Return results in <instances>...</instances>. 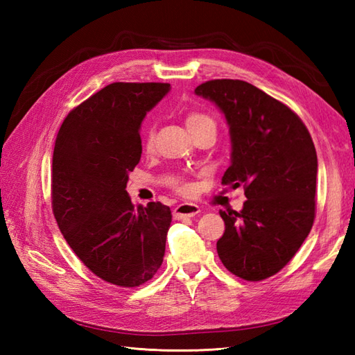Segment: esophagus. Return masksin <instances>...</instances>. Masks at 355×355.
I'll return each mask as SVG.
<instances>
[{
  "instance_id": "esophagus-1",
  "label": "esophagus",
  "mask_w": 355,
  "mask_h": 355,
  "mask_svg": "<svg viewBox=\"0 0 355 355\" xmlns=\"http://www.w3.org/2000/svg\"><path fill=\"white\" fill-rule=\"evenodd\" d=\"M198 214L200 207L197 205H193V202H182V205H178L173 209V216H175L177 220H182V218H192Z\"/></svg>"
}]
</instances>
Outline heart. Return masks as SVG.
Here are the masks:
<instances>
[{
  "label": "heart",
  "mask_w": 355,
  "mask_h": 355,
  "mask_svg": "<svg viewBox=\"0 0 355 355\" xmlns=\"http://www.w3.org/2000/svg\"><path fill=\"white\" fill-rule=\"evenodd\" d=\"M186 126L189 132L193 135L198 131L205 130L207 126H215L214 119L210 117L206 112L201 111H189L186 114ZM154 139H155V126L149 123L145 130V146L146 149H153L154 146Z\"/></svg>",
  "instance_id": "b5f03b06"
}]
</instances>
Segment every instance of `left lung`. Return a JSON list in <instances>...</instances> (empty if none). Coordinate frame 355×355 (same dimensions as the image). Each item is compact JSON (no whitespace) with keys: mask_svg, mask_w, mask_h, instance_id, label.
<instances>
[{"mask_svg":"<svg viewBox=\"0 0 355 355\" xmlns=\"http://www.w3.org/2000/svg\"><path fill=\"white\" fill-rule=\"evenodd\" d=\"M195 93L224 112L232 155L223 184H243L247 197L241 212H220L225 230L218 256L235 276L262 281L291 261L313 227V139L296 112L248 82L207 80Z\"/></svg>","mask_w":355,"mask_h":355,"instance_id":"obj_1","label":"left lung"}]
</instances>
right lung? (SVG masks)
<instances>
[{"label": "right lung", "instance_id": "add662e5", "mask_svg": "<svg viewBox=\"0 0 355 355\" xmlns=\"http://www.w3.org/2000/svg\"><path fill=\"white\" fill-rule=\"evenodd\" d=\"M171 89L114 82L69 112L53 150L51 207L67 243L105 282L139 286L162 267L171 209L134 207L128 173L141 157L140 125Z\"/></svg>", "mask_w": 355, "mask_h": 355}]
</instances>
